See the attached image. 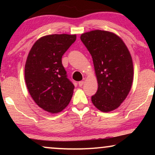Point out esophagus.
Returning a JSON list of instances; mask_svg holds the SVG:
<instances>
[{"mask_svg": "<svg viewBox=\"0 0 155 155\" xmlns=\"http://www.w3.org/2000/svg\"><path fill=\"white\" fill-rule=\"evenodd\" d=\"M84 81H80L79 82H78V84H79L80 87H82L84 84Z\"/></svg>", "mask_w": 155, "mask_h": 155, "instance_id": "34e87169", "label": "esophagus"}]
</instances>
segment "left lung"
<instances>
[{"label":"left lung","instance_id":"left-lung-1","mask_svg":"<svg viewBox=\"0 0 155 155\" xmlns=\"http://www.w3.org/2000/svg\"><path fill=\"white\" fill-rule=\"evenodd\" d=\"M80 39L92 56L98 90L92 96L95 107L103 112L117 109L130 92L133 65L130 52L115 34L93 30L82 34Z\"/></svg>","mask_w":155,"mask_h":155}]
</instances>
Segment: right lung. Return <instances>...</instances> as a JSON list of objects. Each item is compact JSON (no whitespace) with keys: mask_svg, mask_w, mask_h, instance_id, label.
I'll return each instance as SVG.
<instances>
[{"mask_svg":"<svg viewBox=\"0 0 155 155\" xmlns=\"http://www.w3.org/2000/svg\"><path fill=\"white\" fill-rule=\"evenodd\" d=\"M76 40L75 35H50L34 44L27 56L25 78L35 103L51 114L68 105L75 86L67 78L62 56Z\"/></svg>","mask_w":155,"mask_h":155,"instance_id":"1","label":"right lung"}]
</instances>
